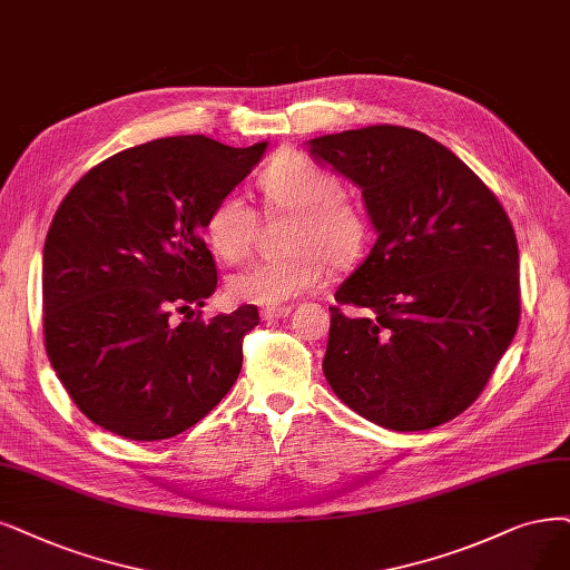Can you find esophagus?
Instances as JSON below:
<instances>
[{
  "instance_id": "esophagus-1",
  "label": "esophagus",
  "mask_w": 570,
  "mask_h": 570,
  "mask_svg": "<svg viewBox=\"0 0 570 570\" xmlns=\"http://www.w3.org/2000/svg\"><path fill=\"white\" fill-rule=\"evenodd\" d=\"M263 320H284L291 314V305H279V307H265L263 312Z\"/></svg>"
}]
</instances>
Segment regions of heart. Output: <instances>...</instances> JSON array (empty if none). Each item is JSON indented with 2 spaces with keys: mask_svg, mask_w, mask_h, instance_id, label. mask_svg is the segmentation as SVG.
Listing matches in <instances>:
<instances>
[{
  "mask_svg": "<svg viewBox=\"0 0 570 570\" xmlns=\"http://www.w3.org/2000/svg\"><path fill=\"white\" fill-rule=\"evenodd\" d=\"M265 199L296 214L284 258L253 261L227 282L229 296L239 303L279 305L309 291L333 265L350 263L366 237L362 210L343 195V183L333 171L298 153H282L261 174ZM256 210L244 195L227 193L208 208L204 237L218 258L235 263L248 250Z\"/></svg>",
  "mask_w": 570,
  "mask_h": 570,
  "instance_id": "1",
  "label": "heart"
}]
</instances>
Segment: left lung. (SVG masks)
Masks as SVG:
<instances>
[{
    "mask_svg": "<svg viewBox=\"0 0 570 570\" xmlns=\"http://www.w3.org/2000/svg\"><path fill=\"white\" fill-rule=\"evenodd\" d=\"M362 187L368 258L335 291L324 375L371 423L417 432L470 409L521 314L519 248L498 197L449 147L406 126L312 138ZM347 304L363 314L347 315Z\"/></svg>",
    "mask_w": 570,
    "mask_h": 570,
    "instance_id": "left-lung-1",
    "label": "left lung"
}]
</instances>
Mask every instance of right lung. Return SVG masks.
<instances>
[{
  "mask_svg": "<svg viewBox=\"0 0 570 570\" xmlns=\"http://www.w3.org/2000/svg\"><path fill=\"white\" fill-rule=\"evenodd\" d=\"M265 147L150 140L94 166L60 202L41 265L45 345L62 387L102 430L176 436L235 385L244 335L261 317L242 305L193 320L218 286L202 232Z\"/></svg>",
  "mask_w": 570,
  "mask_h": 570,
  "instance_id": "add662e5",
  "label": "right lung"
}]
</instances>
